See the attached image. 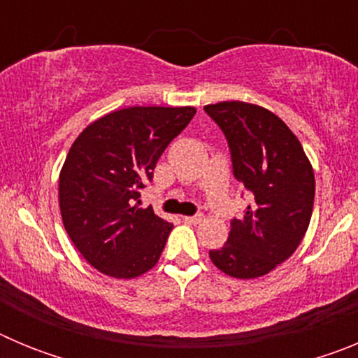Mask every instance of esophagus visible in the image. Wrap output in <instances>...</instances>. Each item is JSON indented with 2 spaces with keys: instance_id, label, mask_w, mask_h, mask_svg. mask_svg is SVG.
<instances>
[{
  "instance_id": "obj_1",
  "label": "esophagus",
  "mask_w": 358,
  "mask_h": 358,
  "mask_svg": "<svg viewBox=\"0 0 358 358\" xmlns=\"http://www.w3.org/2000/svg\"><path fill=\"white\" fill-rule=\"evenodd\" d=\"M202 215H194V217H188V215H186V217H182V220H185L186 224H201L202 222Z\"/></svg>"
}]
</instances>
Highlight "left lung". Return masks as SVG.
I'll use <instances>...</instances> for the list:
<instances>
[{
    "label": "left lung",
    "instance_id": "1",
    "mask_svg": "<svg viewBox=\"0 0 358 358\" xmlns=\"http://www.w3.org/2000/svg\"><path fill=\"white\" fill-rule=\"evenodd\" d=\"M227 138L235 177L252 194L227 242L210 251L218 271L255 280L289 260L310 226L315 177L287 123L256 103L229 100L204 106Z\"/></svg>",
    "mask_w": 358,
    "mask_h": 358
}]
</instances>
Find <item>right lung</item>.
I'll return each instance as SVG.
<instances>
[{
	"mask_svg": "<svg viewBox=\"0 0 358 358\" xmlns=\"http://www.w3.org/2000/svg\"><path fill=\"white\" fill-rule=\"evenodd\" d=\"M192 106H134L94 120L59 173L62 224L98 273L132 280L159 260L172 224L138 208L157 159L194 118Z\"/></svg>",
	"mask_w": 358,
	"mask_h": 358,
	"instance_id": "add662e5",
	"label": "right lung"
}]
</instances>
